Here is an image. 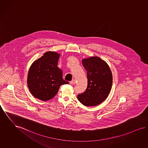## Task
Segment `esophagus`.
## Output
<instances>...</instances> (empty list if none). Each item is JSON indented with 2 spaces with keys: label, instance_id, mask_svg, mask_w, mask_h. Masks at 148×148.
I'll use <instances>...</instances> for the list:
<instances>
[{
  "label": "esophagus",
  "instance_id": "34e87169",
  "mask_svg": "<svg viewBox=\"0 0 148 148\" xmlns=\"http://www.w3.org/2000/svg\"><path fill=\"white\" fill-rule=\"evenodd\" d=\"M70 83L71 84H75L76 83V80L73 79V80H72L71 82H70Z\"/></svg>",
  "mask_w": 148,
  "mask_h": 148
}]
</instances>
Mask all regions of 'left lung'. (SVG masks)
I'll use <instances>...</instances> for the list:
<instances>
[{
	"label": "left lung",
	"instance_id": "1",
	"mask_svg": "<svg viewBox=\"0 0 148 148\" xmlns=\"http://www.w3.org/2000/svg\"><path fill=\"white\" fill-rule=\"evenodd\" d=\"M82 62L87 71L88 86L77 99L86 106H97L109 95L112 84V72L106 62L98 56L84 58Z\"/></svg>",
	"mask_w": 148,
	"mask_h": 148
}]
</instances>
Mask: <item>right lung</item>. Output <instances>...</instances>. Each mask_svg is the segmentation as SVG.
Instances as JSON below:
<instances>
[{"mask_svg":"<svg viewBox=\"0 0 148 148\" xmlns=\"http://www.w3.org/2000/svg\"><path fill=\"white\" fill-rule=\"evenodd\" d=\"M60 54L47 51L34 61L28 72V87L33 97L42 101L54 97L62 84H69L62 78V71L58 67Z\"/></svg>","mask_w":148,"mask_h":148,"instance_id":"1","label":"right lung"}]
</instances>
